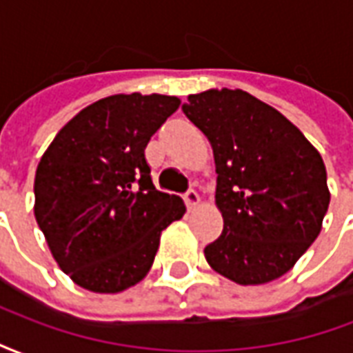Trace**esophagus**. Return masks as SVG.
<instances>
[{"instance_id":"esophagus-1","label":"esophagus","mask_w":353,"mask_h":353,"mask_svg":"<svg viewBox=\"0 0 353 353\" xmlns=\"http://www.w3.org/2000/svg\"><path fill=\"white\" fill-rule=\"evenodd\" d=\"M183 199H185V204H187V208L189 210H192V208L196 206L199 204V192L194 191V189H189V191L185 192L183 194Z\"/></svg>"}]
</instances>
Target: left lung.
<instances>
[{"mask_svg": "<svg viewBox=\"0 0 353 353\" xmlns=\"http://www.w3.org/2000/svg\"><path fill=\"white\" fill-rule=\"evenodd\" d=\"M214 149L221 236L204 255L240 285L280 278L318 238L329 208L325 164L280 111L244 90H206L181 105Z\"/></svg>", "mask_w": 353, "mask_h": 353, "instance_id": "left-lung-1", "label": "left lung"}]
</instances>
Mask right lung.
I'll use <instances>...</instances> for the list:
<instances>
[{"instance_id":"add662e5","label":"right lung","mask_w":353,"mask_h":353,"mask_svg":"<svg viewBox=\"0 0 353 353\" xmlns=\"http://www.w3.org/2000/svg\"><path fill=\"white\" fill-rule=\"evenodd\" d=\"M176 96L115 94L79 111L35 172V219L58 266L94 293H119L153 265L183 200L157 191L145 147Z\"/></svg>"}]
</instances>
